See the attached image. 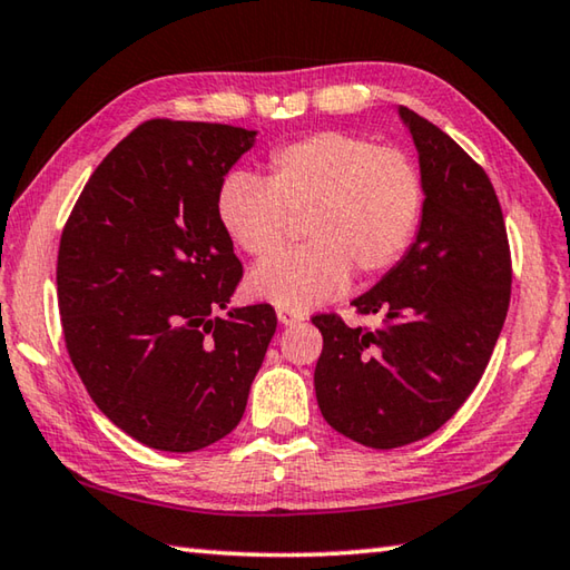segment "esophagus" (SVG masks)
Returning a JSON list of instances; mask_svg holds the SVG:
<instances>
[{
  "mask_svg": "<svg viewBox=\"0 0 570 570\" xmlns=\"http://www.w3.org/2000/svg\"><path fill=\"white\" fill-rule=\"evenodd\" d=\"M276 316H278V322H282L284 326H292V324L304 320V314L302 312H294V308H278Z\"/></svg>",
  "mask_w": 570,
  "mask_h": 570,
  "instance_id": "obj_1",
  "label": "esophagus"
}]
</instances>
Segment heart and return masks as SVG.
<instances>
[{
    "label": "heart",
    "mask_w": 570,
    "mask_h": 570,
    "mask_svg": "<svg viewBox=\"0 0 570 570\" xmlns=\"http://www.w3.org/2000/svg\"><path fill=\"white\" fill-rule=\"evenodd\" d=\"M422 186L410 158L342 130L312 132L274 150L264 183L228 176L216 198L226 236L272 258L302 220L304 248L256 266L254 298L302 312L340 294L354 274L370 282L397 262L417 226Z\"/></svg>",
    "instance_id": "b5f03b06"
}]
</instances>
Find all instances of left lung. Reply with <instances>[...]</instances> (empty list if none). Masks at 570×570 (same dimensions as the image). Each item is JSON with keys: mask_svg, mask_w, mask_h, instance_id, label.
<instances>
[{"mask_svg": "<svg viewBox=\"0 0 570 570\" xmlns=\"http://www.w3.org/2000/svg\"><path fill=\"white\" fill-rule=\"evenodd\" d=\"M420 153L422 220L402 262L354 298L380 330L316 314V402L336 432L392 450L440 430L478 382L510 304V246L495 188L438 125L400 108Z\"/></svg>", "mask_w": 570, "mask_h": 570, "instance_id": "8db88e82", "label": "left lung"}]
</instances>
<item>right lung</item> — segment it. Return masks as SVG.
<instances>
[{"mask_svg":"<svg viewBox=\"0 0 570 570\" xmlns=\"http://www.w3.org/2000/svg\"><path fill=\"white\" fill-rule=\"evenodd\" d=\"M254 138L218 122H142L95 168L62 228L67 352L105 417L148 448L226 438L276 332L268 304L216 314L244 276L216 198Z\"/></svg>","mask_w":570,"mask_h":570,"instance_id":"right-lung-1","label":"right lung"}]
</instances>
